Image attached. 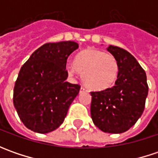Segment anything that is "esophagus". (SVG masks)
<instances>
[{"label": "esophagus", "instance_id": "34e87169", "mask_svg": "<svg viewBox=\"0 0 158 158\" xmlns=\"http://www.w3.org/2000/svg\"><path fill=\"white\" fill-rule=\"evenodd\" d=\"M85 91H87V89L84 88V87H81V89H80V92H85Z\"/></svg>", "mask_w": 158, "mask_h": 158}]
</instances>
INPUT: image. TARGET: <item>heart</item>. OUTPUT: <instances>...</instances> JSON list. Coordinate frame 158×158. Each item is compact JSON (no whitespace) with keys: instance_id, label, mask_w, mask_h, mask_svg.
Instances as JSON below:
<instances>
[{"instance_id":"1","label":"heart","mask_w":158,"mask_h":158,"mask_svg":"<svg viewBox=\"0 0 158 158\" xmlns=\"http://www.w3.org/2000/svg\"><path fill=\"white\" fill-rule=\"evenodd\" d=\"M69 74L82 75L84 84L94 91L112 88L117 81L119 65L117 58L98 48H87L75 58L74 66L68 67Z\"/></svg>"}]
</instances>
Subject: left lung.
Wrapping results in <instances>:
<instances>
[{
  "label": "left lung",
  "instance_id": "left-lung-1",
  "mask_svg": "<svg viewBox=\"0 0 158 158\" xmlns=\"http://www.w3.org/2000/svg\"><path fill=\"white\" fill-rule=\"evenodd\" d=\"M107 50L118 60V78L112 88L90 92V114L101 131L120 134L142 116L149 86L145 71L131 53L118 46H109Z\"/></svg>",
  "mask_w": 158,
  "mask_h": 158
}]
</instances>
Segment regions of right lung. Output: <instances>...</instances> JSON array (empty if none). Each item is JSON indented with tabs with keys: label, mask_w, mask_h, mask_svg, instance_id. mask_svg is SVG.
Segmentation results:
<instances>
[{
	"label": "right lung",
	"mask_w": 158,
	"mask_h": 158,
	"mask_svg": "<svg viewBox=\"0 0 158 158\" xmlns=\"http://www.w3.org/2000/svg\"><path fill=\"white\" fill-rule=\"evenodd\" d=\"M78 48L73 41L46 43L23 65L15 81L13 103L23 125L46 134L63 123L81 86L66 82L67 60Z\"/></svg>",
	"instance_id": "right-lung-1"
}]
</instances>
